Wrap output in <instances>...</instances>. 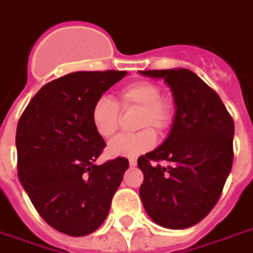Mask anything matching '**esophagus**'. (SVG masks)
Masks as SVG:
<instances>
[{"label":"esophagus","mask_w":253,"mask_h":253,"mask_svg":"<svg viewBox=\"0 0 253 253\" xmlns=\"http://www.w3.org/2000/svg\"><path fill=\"white\" fill-rule=\"evenodd\" d=\"M128 165H130L131 168H134V166L136 165V160H130V161H128Z\"/></svg>","instance_id":"obj_1"}]
</instances>
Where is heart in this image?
<instances>
[{"instance_id":"heart-1","label":"heart","mask_w":253,"mask_h":253,"mask_svg":"<svg viewBox=\"0 0 253 253\" xmlns=\"http://www.w3.org/2000/svg\"><path fill=\"white\" fill-rule=\"evenodd\" d=\"M122 110H138L135 126L142 128L135 134L119 135L108 145L111 157H138L153 149L157 142L155 134L169 130L174 119V104L169 98L161 96V88L147 80H138L126 84L118 91V103L107 96L95 100L91 108V122L102 138L115 135L119 127ZM153 128L152 130L151 128Z\"/></svg>"}]
</instances>
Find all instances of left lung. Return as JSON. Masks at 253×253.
Instances as JSON below:
<instances>
[{
  "instance_id": "8db88e82",
  "label": "left lung",
  "mask_w": 253,
  "mask_h": 253,
  "mask_svg": "<svg viewBox=\"0 0 253 253\" xmlns=\"http://www.w3.org/2000/svg\"><path fill=\"white\" fill-rule=\"evenodd\" d=\"M164 79L173 92L175 115L166 141L138 158L145 211L168 229L196 225L221 196L233 164L235 123L224 103L205 82L185 68L139 71ZM150 160H169L168 168Z\"/></svg>"
}]
</instances>
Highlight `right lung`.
Masks as SVG:
<instances>
[{
    "label": "right lung",
    "mask_w": 253,
    "mask_h": 253,
    "mask_svg": "<svg viewBox=\"0 0 253 253\" xmlns=\"http://www.w3.org/2000/svg\"><path fill=\"white\" fill-rule=\"evenodd\" d=\"M126 71H80L46 83L17 125L18 178L45 222L69 236L96 231L108 214L128 161L96 165L104 149L91 122L96 99Z\"/></svg>",
    "instance_id": "1"
}]
</instances>
